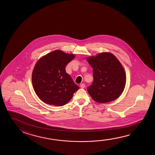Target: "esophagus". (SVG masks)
I'll list each match as a JSON object with an SVG mask.
<instances>
[{
    "mask_svg": "<svg viewBox=\"0 0 155 155\" xmlns=\"http://www.w3.org/2000/svg\"><path fill=\"white\" fill-rule=\"evenodd\" d=\"M80 87L82 88V89H83V88L85 87V84H81V85H80Z\"/></svg>",
    "mask_w": 155,
    "mask_h": 155,
    "instance_id": "esophagus-1",
    "label": "esophagus"
}]
</instances>
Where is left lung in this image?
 I'll return each instance as SVG.
<instances>
[{"label":"left lung","mask_w":155,"mask_h":155,"mask_svg":"<svg viewBox=\"0 0 155 155\" xmlns=\"http://www.w3.org/2000/svg\"><path fill=\"white\" fill-rule=\"evenodd\" d=\"M93 68L94 81L87 91L94 101L105 103L117 99L124 89L126 77L122 64L110 53L87 58Z\"/></svg>","instance_id":"obj_1"}]
</instances>
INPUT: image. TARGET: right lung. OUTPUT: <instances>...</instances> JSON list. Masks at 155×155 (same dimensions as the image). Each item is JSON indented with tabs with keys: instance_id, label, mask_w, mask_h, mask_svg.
<instances>
[{
	"instance_id": "add662e5",
	"label": "right lung",
	"mask_w": 155,
	"mask_h": 155,
	"mask_svg": "<svg viewBox=\"0 0 155 155\" xmlns=\"http://www.w3.org/2000/svg\"><path fill=\"white\" fill-rule=\"evenodd\" d=\"M73 54L56 50L40 59L33 69L32 81L38 97L47 104L63 106L79 89L65 71Z\"/></svg>"
}]
</instances>
